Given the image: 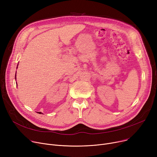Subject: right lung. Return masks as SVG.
<instances>
[{
    "mask_svg": "<svg viewBox=\"0 0 157 157\" xmlns=\"http://www.w3.org/2000/svg\"><path fill=\"white\" fill-rule=\"evenodd\" d=\"M17 66H18V65H17ZM16 75H15V79H16ZM38 113H40V114H43L42 113H41V112H38Z\"/></svg>",
    "mask_w": 157,
    "mask_h": 157,
    "instance_id": "add662e5",
    "label": "right lung"
}]
</instances>
